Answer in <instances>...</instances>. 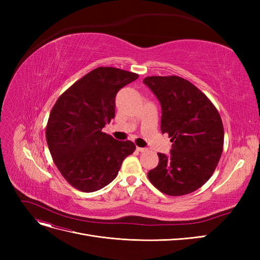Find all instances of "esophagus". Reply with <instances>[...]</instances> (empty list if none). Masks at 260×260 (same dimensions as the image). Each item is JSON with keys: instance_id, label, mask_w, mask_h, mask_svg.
<instances>
[{"instance_id": "1", "label": "esophagus", "mask_w": 260, "mask_h": 260, "mask_svg": "<svg viewBox=\"0 0 260 260\" xmlns=\"http://www.w3.org/2000/svg\"><path fill=\"white\" fill-rule=\"evenodd\" d=\"M137 151L142 153V152H146L147 148H146V147H139V146H138V147H137Z\"/></svg>"}]
</instances>
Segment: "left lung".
Listing matches in <instances>:
<instances>
[{
	"label": "left lung",
	"instance_id": "1",
	"mask_svg": "<svg viewBox=\"0 0 260 260\" xmlns=\"http://www.w3.org/2000/svg\"><path fill=\"white\" fill-rule=\"evenodd\" d=\"M143 82L160 102V130L172 142L169 156L158 153L148 180L170 196L192 193L207 182L221 157V117L205 94L183 78L151 76Z\"/></svg>",
	"mask_w": 260,
	"mask_h": 260
}]
</instances>
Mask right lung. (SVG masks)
Segmentation results:
<instances>
[{"mask_svg": "<svg viewBox=\"0 0 260 260\" xmlns=\"http://www.w3.org/2000/svg\"><path fill=\"white\" fill-rule=\"evenodd\" d=\"M139 75L115 67H98L61 94L46 124V142L55 166L75 188L94 192L117 177L131 141H117L102 131L115 117V98Z\"/></svg>", "mask_w": 260, "mask_h": 260, "instance_id": "obj_1", "label": "right lung"}]
</instances>
